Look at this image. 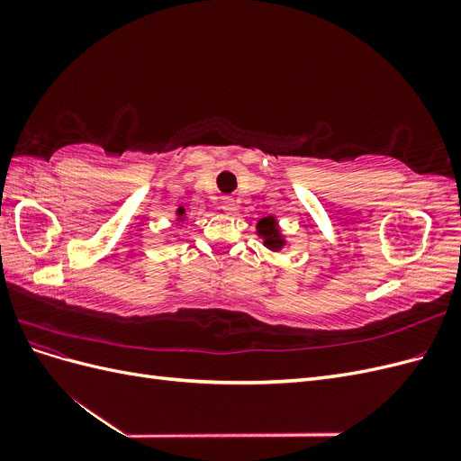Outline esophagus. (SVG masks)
<instances>
[{
	"mask_svg": "<svg viewBox=\"0 0 461 461\" xmlns=\"http://www.w3.org/2000/svg\"><path fill=\"white\" fill-rule=\"evenodd\" d=\"M221 207L225 209L227 213H234V200H232V198H222V202H221Z\"/></svg>",
	"mask_w": 461,
	"mask_h": 461,
	"instance_id": "esophagus-1",
	"label": "esophagus"
}]
</instances>
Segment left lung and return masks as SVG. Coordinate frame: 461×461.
I'll return each instance as SVG.
<instances>
[{"mask_svg":"<svg viewBox=\"0 0 461 461\" xmlns=\"http://www.w3.org/2000/svg\"><path fill=\"white\" fill-rule=\"evenodd\" d=\"M258 232L259 236H263V244L269 249H281L283 240H281V234H278L276 222L273 217H263L258 222Z\"/></svg>","mask_w":461,"mask_h":461,"instance_id":"left-lung-1","label":"left lung"}]
</instances>
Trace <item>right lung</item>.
Listing matches in <instances>:
<instances>
[{
  "instance_id": "right-lung-1",
  "label": "right lung",
  "mask_w": 461,
  "mask_h": 461,
  "mask_svg": "<svg viewBox=\"0 0 461 461\" xmlns=\"http://www.w3.org/2000/svg\"><path fill=\"white\" fill-rule=\"evenodd\" d=\"M178 215H185V209H183V207H180V209H178Z\"/></svg>"
}]
</instances>
